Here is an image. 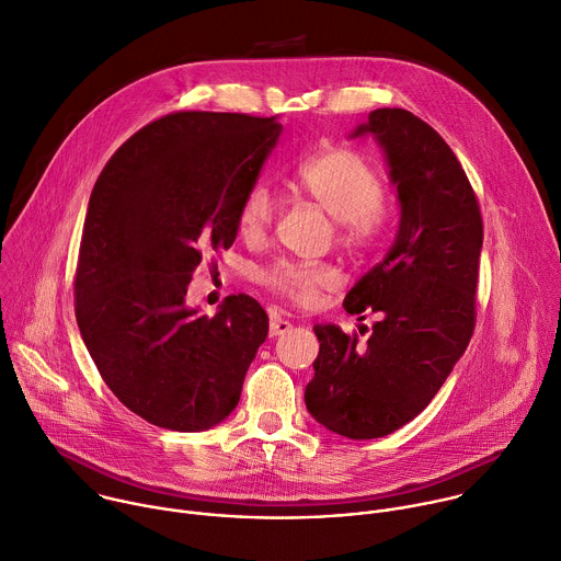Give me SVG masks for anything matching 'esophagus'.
Listing matches in <instances>:
<instances>
[{
	"mask_svg": "<svg viewBox=\"0 0 561 561\" xmlns=\"http://www.w3.org/2000/svg\"><path fill=\"white\" fill-rule=\"evenodd\" d=\"M291 329V322L278 318V316H272L270 318V339H276V335H283Z\"/></svg>",
	"mask_w": 561,
	"mask_h": 561,
	"instance_id": "esophagus-1",
	"label": "esophagus"
}]
</instances>
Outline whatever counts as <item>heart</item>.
<instances>
[{"label":"heart","mask_w":561,"mask_h":561,"mask_svg":"<svg viewBox=\"0 0 561 561\" xmlns=\"http://www.w3.org/2000/svg\"><path fill=\"white\" fill-rule=\"evenodd\" d=\"M296 187L339 222V237L350 248H365L380 239L387 228V205L376 170L354 150L335 148L307 159L296 170ZM274 216V196L265 185L248 192L239 230L248 241L265 237ZM263 283L294 305L309 307L322 289L339 283L327 265H300L280 261L263 272Z\"/></svg>","instance_id":"1"}]
</instances>
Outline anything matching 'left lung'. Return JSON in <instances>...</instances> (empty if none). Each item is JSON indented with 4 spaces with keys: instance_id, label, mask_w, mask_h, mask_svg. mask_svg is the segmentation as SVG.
<instances>
[{
    "instance_id": "8db88e82",
    "label": "left lung",
    "mask_w": 561,
    "mask_h": 561,
    "mask_svg": "<svg viewBox=\"0 0 561 561\" xmlns=\"http://www.w3.org/2000/svg\"><path fill=\"white\" fill-rule=\"evenodd\" d=\"M367 135L385 154L400 220L387 256L343 307L371 309L380 320L367 343L339 324H316L320 352L305 389L311 417L352 439L382 437L413 420L467 352L484 239L473 187L428 124L409 110L380 107L350 137Z\"/></svg>"
}]
</instances>
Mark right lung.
Wrapping results in <instances>:
<instances>
[{
    "mask_svg": "<svg viewBox=\"0 0 561 561\" xmlns=\"http://www.w3.org/2000/svg\"><path fill=\"white\" fill-rule=\"evenodd\" d=\"M283 126L237 112H174L99 174L83 222L75 313L103 382L144 420L183 433L226 420L270 318L245 294L209 318L185 305L207 252L228 250Z\"/></svg>",
    "mask_w": 561,
    "mask_h": 561,
    "instance_id": "1",
    "label": "right lung"
}]
</instances>
